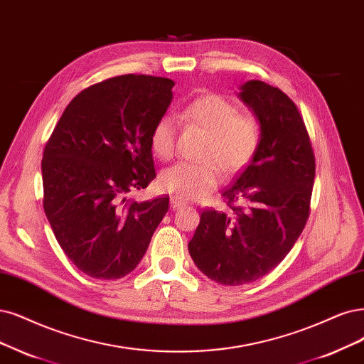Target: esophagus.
Masks as SVG:
<instances>
[{
    "instance_id": "34e87169",
    "label": "esophagus",
    "mask_w": 364,
    "mask_h": 364,
    "mask_svg": "<svg viewBox=\"0 0 364 364\" xmlns=\"http://www.w3.org/2000/svg\"><path fill=\"white\" fill-rule=\"evenodd\" d=\"M186 205V203L183 199H180V198H177V196H172L171 198V207L173 208V210H178V208H183Z\"/></svg>"
}]
</instances>
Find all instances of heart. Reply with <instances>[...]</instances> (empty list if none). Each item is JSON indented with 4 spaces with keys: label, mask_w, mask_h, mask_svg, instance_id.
Segmentation results:
<instances>
[{
    "label": "heart",
    "mask_w": 364,
    "mask_h": 364,
    "mask_svg": "<svg viewBox=\"0 0 364 364\" xmlns=\"http://www.w3.org/2000/svg\"><path fill=\"white\" fill-rule=\"evenodd\" d=\"M186 123L207 132L196 161H178L160 173L165 191L183 199L203 198L219 183V168L234 173L245 168L261 142L259 119L250 112H238L234 102L220 94H204L193 99L180 112ZM150 146L161 160L175 153V124L171 117L156 121L150 134Z\"/></svg>",
    "instance_id": "heart-1"
}]
</instances>
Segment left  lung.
Instances as JSON below:
<instances>
[{"mask_svg": "<svg viewBox=\"0 0 364 364\" xmlns=\"http://www.w3.org/2000/svg\"><path fill=\"white\" fill-rule=\"evenodd\" d=\"M240 97L259 119V146L222 193L230 211H203L189 243L199 270L226 287L250 284L284 261L311 214L315 180L297 105L262 80L241 85Z\"/></svg>", "mask_w": 364, "mask_h": 364, "instance_id": "8db88e82", "label": "left lung"}]
</instances>
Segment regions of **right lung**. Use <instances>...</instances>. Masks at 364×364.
<instances>
[{
	"label": "right lung",
	"mask_w": 364,
	"mask_h": 364,
	"mask_svg": "<svg viewBox=\"0 0 364 364\" xmlns=\"http://www.w3.org/2000/svg\"><path fill=\"white\" fill-rule=\"evenodd\" d=\"M172 87L148 75L94 84L67 105L45 145V214L67 258L91 277L133 272L168 213L169 196H127L156 178L150 134Z\"/></svg>",
	"instance_id": "right-lung-1"
}]
</instances>
